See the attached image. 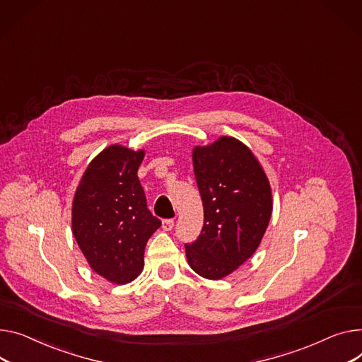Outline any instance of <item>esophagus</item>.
Instances as JSON below:
<instances>
[{
	"mask_svg": "<svg viewBox=\"0 0 362 362\" xmlns=\"http://www.w3.org/2000/svg\"><path fill=\"white\" fill-rule=\"evenodd\" d=\"M161 227L164 231H170L173 227H175V220L172 218H167V220H163L161 223Z\"/></svg>",
	"mask_w": 362,
	"mask_h": 362,
	"instance_id": "obj_1",
	"label": "esophagus"
}]
</instances>
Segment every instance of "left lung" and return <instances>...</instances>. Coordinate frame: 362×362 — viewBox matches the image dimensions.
I'll list each match as a JSON object with an SVG mask.
<instances>
[{
  "mask_svg": "<svg viewBox=\"0 0 362 362\" xmlns=\"http://www.w3.org/2000/svg\"><path fill=\"white\" fill-rule=\"evenodd\" d=\"M204 227L186 257L198 275L221 279L259 247L272 215L269 180L242 141L221 136L192 151Z\"/></svg>",
  "mask_w": 362,
  "mask_h": 362,
  "instance_id": "left-lung-1",
  "label": "left lung"
}]
</instances>
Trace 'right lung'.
<instances>
[{"label":"right lung","mask_w":362,"mask_h":362,"mask_svg":"<svg viewBox=\"0 0 362 362\" xmlns=\"http://www.w3.org/2000/svg\"><path fill=\"white\" fill-rule=\"evenodd\" d=\"M144 154L109 146L91 160L72 201L78 247L95 274L117 285L142 272L146 245L161 226L136 175Z\"/></svg>","instance_id":"right-lung-1"}]
</instances>
